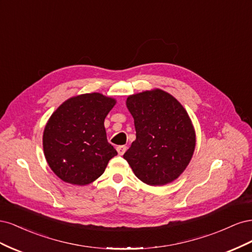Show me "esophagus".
I'll list each match as a JSON object with an SVG mask.
<instances>
[{
  "mask_svg": "<svg viewBox=\"0 0 252 252\" xmlns=\"http://www.w3.org/2000/svg\"><path fill=\"white\" fill-rule=\"evenodd\" d=\"M126 150H127V146H125V145H121V146L117 147V151L120 156H123Z\"/></svg>",
  "mask_w": 252,
  "mask_h": 252,
  "instance_id": "1",
  "label": "esophagus"
}]
</instances>
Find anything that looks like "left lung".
<instances>
[{"label": "left lung", "instance_id": "obj_1", "mask_svg": "<svg viewBox=\"0 0 252 252\" xmlns=\"http://www.w3.org/2000/svg\"><path fill=\"white\" fill-rule=\"evenodd\" d=\"M136 139L124 158L142 182L161 186L177 179L192 158L195 133L188 113L163 90L128 96Z\"/></svg>", "mask_w": 252, "mask_h": 252}]
</instances>
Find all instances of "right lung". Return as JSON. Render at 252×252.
I'll list each match as a JSON object with an SVG mask.
<instances>
[{
	"instance_id": "1",
	"label": "right lung",
	"mask_w": 252,
	"mask_h": 252,
	"mask_svg": "<svg viewBox=\"0 0 252 252\" xmlns=\"http://www.w3.org/2000/svg\"><path fill=\"white\" fill-rule=\"evenodd\" d=\"M114 104L111 97L86 94L69 98L53 112L45 127L43 147L49 167L61 180L87 185L118 155L104 127Z\"/></svg>"
}]
</instances>
